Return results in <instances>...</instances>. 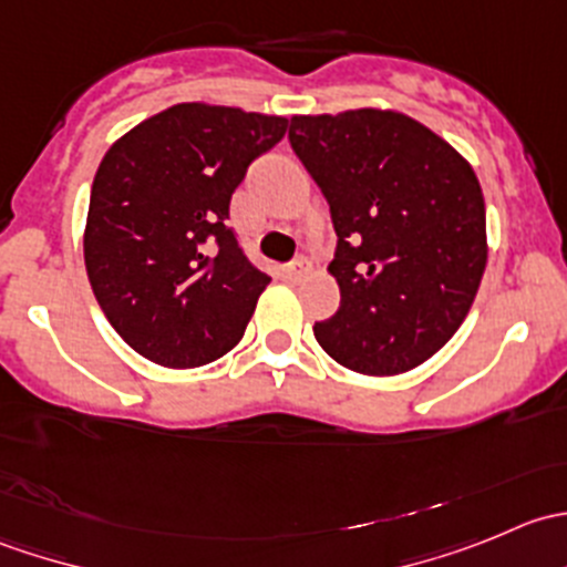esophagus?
Instances as JSON below:
<instances>
[{"label": "esophagus", "mask_w": 567, "mask_h": 567, "mask_svg": "<svg viewBox=\"0 0 567 567\" xmlns=\"http://www.w3.org/2000/svg\"><path fill=\"white\" fill-rule=\"evenodd\" d=\"M305 271H307V266L301 260L299 262H290V266L282 268V279H288V282H296V279H299Z\"/></svg>", "instance_id": "obj_1"}]
</instances>
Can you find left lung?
<instances>
[{
	"label": "left lung",
	"mask_w": 567,
	"mask_h": 567,
	"mask_svg": "<svg viewBox=\"0 0 567 567\" xmlns=\"http://www.w3.org/2000/svg\"><path fill=\"white\" fill-rule=\"evenodd\" d=\"M288 136L337 233L340 310L316 340L353 373L414 370L458 331L488 260L472 164L394 109L293 114Z\"/></svg>",
	"instance_id": "obj_1"
}]
</instances>
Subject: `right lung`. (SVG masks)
Here are the masks:
<instances>
[{"label":"right lung","mask_w":567,"mask_h":567,"mask_svg":"<svg viewBox=\"0 0 567 567\" xmlns=\"http://www.w3.org/2000/svg\"><path fill=\"white\" fill-rule=\"evenodd\" d=\"M288 117L175 104L125 131L101 158L84 266L101 310L140 357L188 370L238 346L271 277L225 225L230 197Z\"/></svg>","instance_id":"right-lung-1"}]
</instances>
